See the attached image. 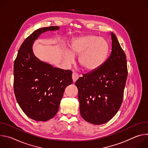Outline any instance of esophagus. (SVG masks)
I'll list each match as a JSON object with an SVG mask.
<instances>
[{"label": "esophagus", "mask_w": 148, "mask_h": 148, "mask_svg": "<svg viewBox=\"0 0 148 148\" xmlns=\"http://www.w3.org/2000/svg\"><path fill=\"white\" fill-rule=\"evenodd\" d=\"M79 78V75L77 73H73L72 74V78H73V81L74 82H75Z\"/></svg>", "instance_id": "obj_1"}]
</instances>
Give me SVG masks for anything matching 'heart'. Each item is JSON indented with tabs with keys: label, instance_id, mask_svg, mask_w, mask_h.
<instances>
[{
	"label": "heart",
	"instance_id": "heart-1",
	"mask_svg": "<svg viewBox=\"0 0 148 148\" xmlns=\"http://www.w3.org/2000/svg\"><path fill=\"white\" fill-rule=\"evenodd\" d=\"M109 45L102 37L88 35L74 40L69 51L63 53L64 61L68 63L74 61V57L79 56L78 63L81 68L88 71L99 68L107 59Z\"/></svg>",
	"mask_w": 148,
	"mask_h": 148
}]
</instances>
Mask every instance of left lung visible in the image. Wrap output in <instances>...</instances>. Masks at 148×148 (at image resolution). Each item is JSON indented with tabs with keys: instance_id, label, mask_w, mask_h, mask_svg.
I'll return each mask as SVG.
<instances>
[{
	"instance_id": "obj_1",
	"label": "left lung",
	"mask_w": 148,
	"mask_h": 148,
	"mask_svg": "<svg viewBox=\"0 0 148 148\" xmlns=\"http://www.w3.org/2000/svg\"><path fill=\"white\" fill-rule=\"evenodd\" d=\"M108 59L98 69L83 74L75 82L79 111L89 123L101 125L111 119L119 110L128 75L126 55L114 33Z\"/></svg>"
}]
</instances>
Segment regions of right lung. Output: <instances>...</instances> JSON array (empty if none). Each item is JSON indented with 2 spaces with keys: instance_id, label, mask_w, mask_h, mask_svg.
<instances>
[{
  "instance_id": "add662e5",
  "label": "right lung",
  "mask_w": 148,
  "mask_h": 148,
  "mask_svg": "<svg viewBox=\"0 0 148 148\" xmlns=\"http://www.w3.org/2000/svg\"><path fill=\"white\" fill-rule=\"evenodd\" d=\"M58 26L38 29L21 45L14 62V92L25 114L37 121H47L57 113L66 88L73 83L71 70L54 67L40 60L33 51L41 34Z\"/></svg>"
}]
</instances>
